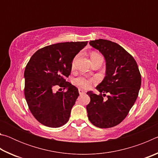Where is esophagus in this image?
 Listing matches in <instances>:
<instances>
[{
    "instance_id": "34e87169",
    "label": "esophagus",
    "mask_w": 158,
    "mask_h": 158,
    "mask_svg": "<svg viewBox=\"0 0 158 158\" xmlns=\"http://www.w3.org/2000/svg\"><path fill=\"white\" fill-rule=\"evenodd\" d=\"M79 93L80 95H81V94H84V93H85V91L84 90L81 89H79Z\"/></svg>"
}]
</instances>
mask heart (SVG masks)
I'll return each mask as SVG.
<instances>
[{"label":"heart","instance_id":"1","mask_svg":"<svg viewBox=\"0 0 158 158\" xmlns=\"http://www.w3.org/2000/svg\"><path fill=\"white\" fill-rule=\"evenodd\" d=\"M77 58H78V55L75 56V57L73 58V62H72V68L73 69L75 68ZM90 58H91V60H93L95 59H98V58H102V56L100 53H98L97 52H93L91 53V54H90ZM93 79H86L84 78V77H79V78H77L75 79V83L77 85H80V86L84 88H88L89 87V85L93 82Z\"/></svg>","mask_w":158,"mask_h":158}]
</instances>
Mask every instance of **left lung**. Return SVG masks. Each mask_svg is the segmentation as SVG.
Wrapping results in <instances>:
<instances>
[{"label": "left lung", "instance_id": "8db88e82", "mask_svg": "<svg viewBox=\"0 0 158 158\" xmlns=\"http://www.w3.org/2000/svg\"><path fill=\"white\" fill-rule=\"evenodd\" d=\"M89 44L105 57L106 73L96 87L100 94L87 92L90 98L86 106L88 117L98 127H114L125 118L137 100L141 83L140 72L135 58L117 43L99 39Z\"/></svg>", "mask_w": 158, "mask_h": 158}]
</instances>
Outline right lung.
<instances>
[{
	"label": "right lung",
	"instance_id": "right-lung-1",
	"mask_svg": "<svg viewBox=\"0 0 158 158\" xmlns=\"http://www.w3.org/2000/svg\"><path fill=\"white\" fill-rule=\"evenodd\" d=\"M88 42H61L37 50L24 71V95L32 114L37 121L49 127H59L68 121L79 95L78 89L66 81L72 62ZM56 86L66 92L54 91Z\"/></svg>",
	"mask_w": 158,
	"mask_h": 158
}]
</instances>
